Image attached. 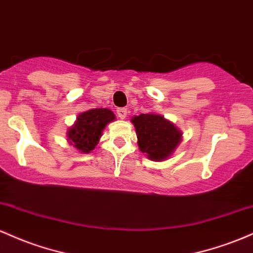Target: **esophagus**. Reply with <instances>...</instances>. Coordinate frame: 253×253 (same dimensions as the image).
Segmentation results:
<instances>
[{"label":"esophagus","mask_w":253,"mask_h":253,"mask_svg":"<svg viewBox=\"0 0 253 253\" xmlns=\"http://www.w3.org/2000/svg\"><path fill=\"white\" fill-rule=\"evenodd\" d=\"M127 110L126 109H124V107H122V109H118L117 110V116L121 119H126V116H127Z\"/></svg>","instance_id":"esophagus-1"}]
</instances>
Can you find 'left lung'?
<instances>
[{"label":"left lung","mask_w":253,"mask_h":253,"mask_svg":"<svg viewBox=\"0 0 253 253\" xmlns=\"http://www.w3.org/2000/svg\"><path fill=\"white\" fill-rule=\"evenodd\" d=\"M138 148L149 160L165 161L183 140V132L172 122L158 113H141L131 118Z\"/></svg>","instance_id":"8db88e82"}]
</instances>
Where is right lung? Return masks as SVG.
Here are the masks:
<instances>
[{"label":"right lung","instance_id":"1","mask_svg":"<svg viewBox=\"0 0 253 253\" xmlns=\"http://www.w3.org/2000/svg\"><path fill=\"white\" fill-rule=\"evenodd\" d=\"M116 116L110 109H92L80 113L75 123L68 127V142L80 153H89L95 148L103 136L104 129Z\"/></svg>","mask_w":253,"mask_h":253}]
</instances>
